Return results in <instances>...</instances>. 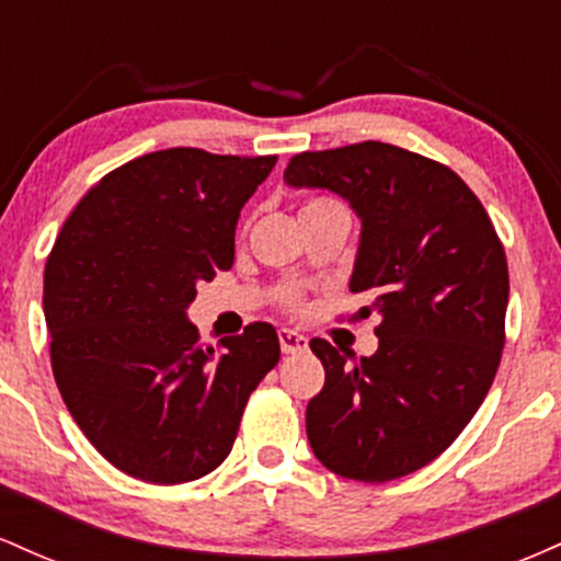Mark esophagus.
<instances>
[{
    "mask_svg": "<svg viewBox=\"0 0 561 561\" xmlns=\"http://www.w3.org/2000/svg\"><path fill=\"white\" fill-rule=\"evenodd\" d=\"M279 345H282V353L289 356V353H302L308 347V340L302 337L300 332L295 330H279Z\"/></svg>",
    "mask_w": 561,
    "mask_h": 561,
    "instance_id": "1",
    "label": "esophagus"
}]
</instances>
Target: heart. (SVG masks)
I'll return each mask as SVG.
<instances>
[{
	"label": "heart",
	"mask_w": 561,
	"mask_h": 561,
	"mask_svg": "<svg viewBox=\"0 0 561 561\" xmlns=\"http://www.w3.org/2000/svg\"><path fill=\"white\" fill-rule=\"evenodd\" d=\"M332 208L345 210L343 203H337V199H334V197L319 195V197H311L306 205H302V214H306V210H332ZM279 298H282V302H285V306H289V308L300 306V295L295 293V289H282Z\"/></svg>",
	"instance_id": "heart-1"
}]
</instances>
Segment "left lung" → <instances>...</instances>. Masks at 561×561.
Wrapping results in <instances>:
<instances>
[{
  "instance_id": "left-lung-1",
  "label": "left lung",
  "mask_w": 561,
  "mask_h": 561,
  "mask_svg": "<svg viewBox=\"0 0 561 561\" xmlns=\"http://www.w3.org/2000/svg\"><path fill=\"white\" fill-rule=\"evenodd\" d=\"M285 182L337 192L362 218L351 289L369 300L364 319L379 317L369 358L311 340L324 388L308 401V443L347 480L416 472L459 437L493 385L506 340L504 244L459 173L385 141L300 152Z\"/></svg>"
}]
</instances>
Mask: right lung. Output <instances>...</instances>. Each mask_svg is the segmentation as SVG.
Returning a JSON list of instances; mask_svg holds the SVG:
<instances>
[{
  "label": "right lung",
  "instance_id": "right-lung-1",
  "mask_svg": "<svg viewBox=\"0 0 561 561\" xmlns=\"http://www.w3.org/2000/svg\"><path fill=\"white\" fill-rule=\"evenodd\" d=\"M276 156L171 147L102 176L44 268L55 382L89 443L131 478L179 485L229 456L250 392L279 362L266 321L197 343V282L234 261L242 205Z\"/></svg>",
  "mask_w": 561,
  "mask_h": 561
}]
</instances>
